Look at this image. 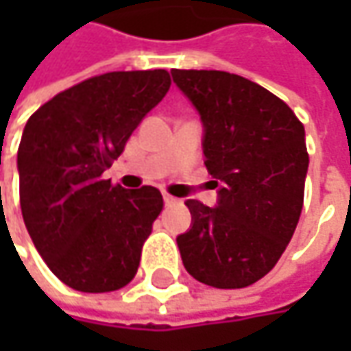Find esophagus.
Returning <instances> with one entry per match:
<instances>
[{"instance_id": "esophagus-1", "label": "esophagus", "mask_w": 351, "mask_h": 351, "mask_svg": "<svg viewBox=\"0 0 351 351\" xmlns=\"http://www.w3.org/2000/svg\"><path fill=\"white\" fill-rule=\"evenodd\" d=\"M164 203H166L168 207H171V205L180 203V199H176V197H171V195H168V193H164Z\"/></svg>"}]
</instances>
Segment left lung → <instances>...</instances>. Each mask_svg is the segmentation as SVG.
<instances>
[{
  "instance_id": "8db88e82",
  "label": "left lung",
  "mask_w": 351,
  "mask_h": 351,
  "mask_svg": "<svg viewBox=\"0 0 351 351\" xmlns=\"http://www.w3.org/2000/svg\"><path fill=\"white\" fill-rule=\"evenodd\" d=\"M203 125L205 166L217 205H185L191 226L178 236L189 276L240 289L262 279L289 244L303 209L308 154L304 127L271 91L219 70H171Z\"/></svg>"
}]
</instances>
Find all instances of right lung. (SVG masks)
I'll return each instance as SVG.
<instances>
[{"label":"right lung","instance_id":"add662e5","mask_svg":"<svg viewBox=\"0 0 351 351\" xmlns=\"http://www.w3.org/2000/svg\"><path fill=\"white\" fill-rule=\"evenodd\" d=\"M169 84L166 70L95 75L25 125L17 152L23 221L50 271L72 289L107 293L136 276L164 201L156 187L125 189L101 173Z\"/></svg>","mask_w":351,"mask_h":351}]
</instances>
